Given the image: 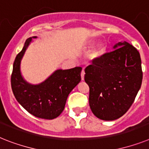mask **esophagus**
<instances>
[{"label":"esophagus","instance_id":"34e87169","mask_svg":"<svg viewBox=\"0 0 149 149\" xmlns=\"http://www.w3.org/2000/svg\"><path fill=\"white\" fill-rule=\"evenodd\" d=\"M84 74H85V72H84V69H82L81 73V80L83 81L84 79Z\"/></svg>","mask_w":149,"mask_h":149}]
</instances>
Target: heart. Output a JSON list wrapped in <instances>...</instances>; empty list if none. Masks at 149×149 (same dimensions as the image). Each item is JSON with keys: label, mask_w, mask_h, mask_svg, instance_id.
<instances>
[{"label": "heart", "mask_w": 149, "mask_h": 149, "mask_svg": "<svg viewBox=\"0 0 149 149\" xmlns=\"http://www.w3.org/2000/svg\"><path fill=\"white\" fill-rule=\"evenodd\" d=\"M97 42V40L95 39H87L85 41H84L82 45H81V50L84 53H88L95 47ZM107 52V48L105 44L99 43L90 53V58L93 61H98L105 56Z\"/></svg>", "instance_id": "b5f03b06"}]
</instances>
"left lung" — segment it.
<instances>
[{
	"instance_id": "8db88e82",
	"label": "left lung",
	"mask_w": 149,
	"mask_h": 149,
	"mask_svg": "<svg viewBox=\"0 0 149 149\" xmlns=\"http://www.w3.org/2000/svg\"><path fill=\"white\" fill-rule=\"evenodd\" d=\"M113 51L85 68L84 81L90 88L89 105L102 120L119 119L130 109L142 81V61L136 48L119 42Z\"/></svg>"
}]
</instances>
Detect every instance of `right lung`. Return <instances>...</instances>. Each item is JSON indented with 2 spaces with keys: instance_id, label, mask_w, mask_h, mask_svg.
<instances>
[{
  "instance_id": "right-lung-1",
  "label": "right lung",
  "mask_w": 149,
  "mask_h": 149,
  "mask_svg": "<svg viewBox=\"0 0 149 149\" xmlns=\"http://www.w3.org/2000/svg\"><path fill=\"white\" fill-rule=\"evenodd\" d=\"M26 40L17 55L11 76V87L17 102L30 114L45 120L58 117L65 109L67 98L81 80L82 68L57 69L44 81L36 84L26 81L21 73V61L33 39Z\"/></svg>"
}]
</instances>
